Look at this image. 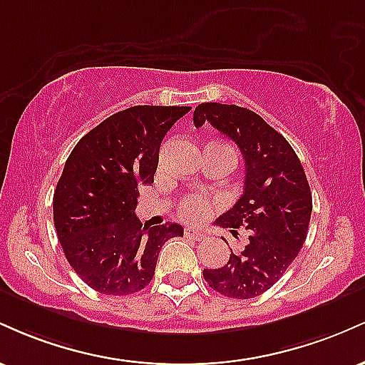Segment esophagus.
<instances>
[{
    "label": "esophagus",
    "mask_w": 365,
    "mask_h": 365,
    "mask_svg": "<svg viewBox=\"0 0 365 365\" xmlns=\"http://www.w3.org/2000/svg\"><path fill=\"white\" fill-rule=\"evenodd\" d=\"M183 235H185V238H190V240H202L204 238V233L199 232V230H195V228H185Z\"/></svg>",
    "instance_id": "esophagus-1"
}]
</instances>
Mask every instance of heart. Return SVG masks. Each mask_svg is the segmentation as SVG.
Masks as SVG:
<instances>
[{
	"label": "heart",
	"mask_w": 365,
	"mask_h": 365,
	"mask_svg": "<svg viewBox=\"0 0 365 365\" xmlns=\"http://www.w3.org/2000/svg\"><path fill=\"white\" fill-rule=\"evenodd\" d=\"M223 148H226V145H223ZM226 149H230V148H226ZM215 204H216L215 199H207V197L192 194V195H187L185 199L180 200L178 212H180V216L187 221H200V220H204L209 212H211V209Z\"/></svg>",
	"instance_id": "obj_1"
}]
</instances>
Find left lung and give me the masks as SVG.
<instances>
[{
	"mask_svg": "<svg viewBox=\"0 0 365 365\" xmlns=\"http://www.w3.org/2000/svg\"><path fill=\"white\" fill-rule=\"evenodd\" d=\"M209 121L230 137L245 161L244 194L215 221L247 230L244 249L230 254L217 269H204L212 290L230 299H254L282 278L302 249L312 212V195L302 163L282 133L257 113L235 104L202 103L194 123Z\"/></svg>",
	"mask_w": 365,
	"mask_h": 365,
	"instance_id": "1",
	"label": "left lung"
}]
</instances>
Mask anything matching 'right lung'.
I'll return each mask as SVG.
<instances>
[{"label":"right lung","instance_id":"add662e5","mask_svg":"<svg viewBox=\"0 0 365 365\" xmlns=\"http://www.w3.org/2000/svg\"><path fill=\"white\" fill-rule=\"evenodd\" d=\"M188 106H132L77 142L53 195L58 238L73 271L92 290L130 295L148 287L178 223L154 228L135 216L139 187L154 182L159 148Z\"/></svg>","mask_w":365,"mask_h":365}]
</instances>
